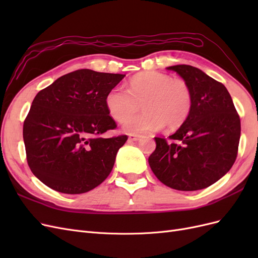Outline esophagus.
I'll return each mask as SVG.
<instances>
[{"instance_id": "34e87169", "label": "esophagus", "mask_w": 258, "mask_h": 258, "mask_svg": "<svg viewBox=\"0 0 258 258\" xmlns=\"http://www.w3.org/2000/svg\"><path fill=\"white\" fill-rule=\"evenodd\" d=\"M142 137L139 135H129V140L130 141H138V140L141 139Z\"/></svg>"}]
</instances>
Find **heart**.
I'll list each match as a JSON object with an SVG mask.
<instances>
[{
    "label": "heart",
    "instance_id": "obj_1",
    "mask_svg": "<svg viewBox=\"0 0 258 258\" xmlns=\"http://www.w3.org/2000/svg\"><path fill=\"white\" fill-rule=\"evenodd\" d=\"M143 104L146 112L127 117ZM105 104L113 119L124 121L123 129L130 134H144L166 127L177 129L188 118L192 108V92L184 80L147 71L137 74L128 89L115 87L106 95Z\"/></svg>",
    "mask_w": 258,
    "mask_h": 258
}]
</instances>
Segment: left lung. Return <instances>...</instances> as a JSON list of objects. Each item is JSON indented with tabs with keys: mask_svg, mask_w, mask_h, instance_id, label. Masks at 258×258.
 <instances>
[{
	"mask_svg": "<svg viewBox=\"0 0 258 258\" xmlns=\"http://www.w3.org/2000/svg\"><path fill=\"white\" fill-rule=\"evenodd\" d=\"M189 85L192 108L179 129L156 137L148 157L154 174L171 188H206L228 172L238 155L240 117L225 86L201 70L186 64L169 67Z\"/></svg>",
	"mask_w": 258,
	"mask_h": 258,
	"instance_id": "left-lung-1",
	"label": "left lung"
}]
</instances>
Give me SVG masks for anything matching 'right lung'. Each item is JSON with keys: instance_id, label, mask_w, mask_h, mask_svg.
<instances>
[{"instance_id": "1", "label": "right lung", "mask_w": 258, "mask_h": 258, "mask_svg": "<svg viewBox=\"0 0 258 258\" xmlns=\"http://www.w3.org/2000/svg\"><path fill=\"white\" fill-rule=\"evenodd\" d=\"M123 77L76 70L35 96L22 135L29 168L46 186L63 194H84L111 173L128 137H102L117 127L105 98Z\"/></svg>"}]
</instances>
